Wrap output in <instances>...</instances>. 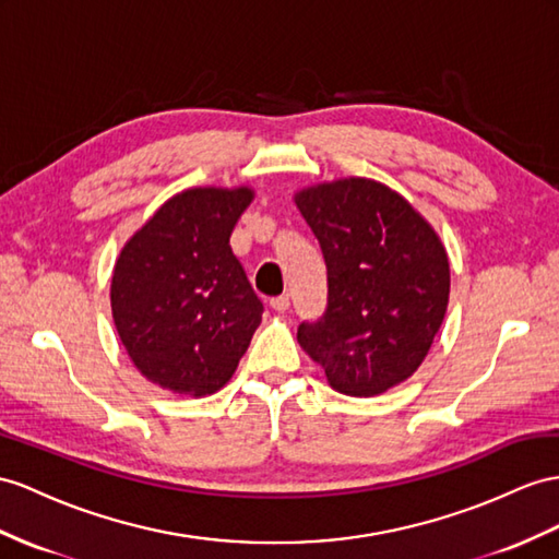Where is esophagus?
<instances>
[{
  "label": "esophagus",
  "instance_id": "esophagus-1",
  "mask_svg": "<svg viewBox=\"0 0 559 559\" xmlns=\"http://www.w3.org/2000/svg\"><path fill=\"white\" fill-rule=\"evenodd\" d=\"M271 309L274 311H278V313H283V311H288V307H290V299H288V295H281V297H274L271 299Z\"/></svg>",
  "mask_w": 559,
  "mask_h": 559
}]
</instances>
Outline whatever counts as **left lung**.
<instances>
[{
	"label": "left lung",
	"instance_id": "1",
	"mask_svg": "<svg viewBox=\"0 0 559 559\" xmlns=\"http://www.w3.org/2000/svg\"><path fill=\"white\" fill-rule=\"evenodd\" d=\"M328 266V309L297 342L340 394L378 396L408 380L432 347L451 293L449 254L408 200L366 177L293 195Z\"/></svg>",
	"mask_w": 559,
	"mask_h": 559
}]
</instances>
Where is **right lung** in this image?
I'll return each mask as SVG.
<instances>
[{
    "label": "right lung",
    "instance_id": "1",
    "mask_svg": "<svg viewBox=\"0 0 559 559\" xmlns=\"http://www.w3.org/2000/svg\"><path fill=\"white\" fill-rule=\"evenodd\" d=\"M254 189L193 186L127 238L110 278L116 331L139 373L181 396L234 378L262 323V302L228 246Z\"/></svg>",
    "mask_w": 559,
    "mask_h": 559
}]
</instances>
